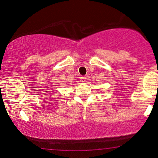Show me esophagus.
<instances>
[{"instance_id":"34e87169","label":"esophagus","mask_w":158,"mask_h":158,"mask_svg":"<svg viewBox=\"0 0 158 158\" xmlns=\"http://www.w3.org/2000/svg\"><path fill=\"white\" fill-rule=\"evenodd\" d=\"M80 81H81V82H82V83H85V81H86V77H81V79H80Z\"/></svg>"}]
</instances>
